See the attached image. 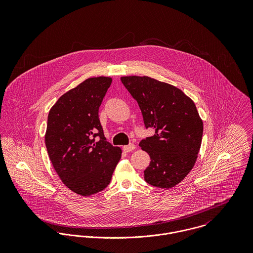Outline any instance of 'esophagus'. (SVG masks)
Returning a JSON list of instances; mask_svg holds the SVG:
<instances>
[{"label": "esophagus", "mask_w": 253, "mask_h": 253, "mask_svg": "<svg viewBox=\"0 0 253 253\" xmlns=\"http://www.w3.org/2000/svg\"><path fill=\"white\" fill-rule=\"evenodd\" d=\"M123 149L126 151V152H131L135 149V145L132 144V143H129L128 145H126L123 147Z\"/></svg>", "instance_id": "1"}]
</instances>
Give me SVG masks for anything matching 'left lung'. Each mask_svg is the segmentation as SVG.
<instances>
[{"mask_svg":"<svg viewBox=\"0 0 253 253\" xmlns=\"http://www.w3.org/2000/svg\"><path fill=\"white\" fill-rule=\"evenodd\" d=\"M121 81L141 110L145 127L155 134L139 146L151 162L145 181L158 188H171L193 169L202 144L203 122L195 103L179 88L150 77H122Z\"/></svg>","mask_w":253,"mask_h":253,"instance_id":"1","label":"left lung"}]
</instances>
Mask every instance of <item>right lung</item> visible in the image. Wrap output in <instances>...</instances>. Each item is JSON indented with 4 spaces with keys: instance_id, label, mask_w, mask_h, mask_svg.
<instances>
[{
    "instance_id": "1",
    "label": "right lung",
    "mask_w": 253,
    "mask_h": 253,
    "mask_svg": "<svg viewBox=\"0 0 253 253\" xmlns=\"http://www.w3.org/2000/svg\"><path fill=\"white\" fill-rule=\"evenodd\" d=\"M111 83L107 77L85 80L64 93L47 117L44 139L52 166L70 190L85 197L108 186L122 155L106 140L98 117Z\"/></svg>"
}]
</instances>
